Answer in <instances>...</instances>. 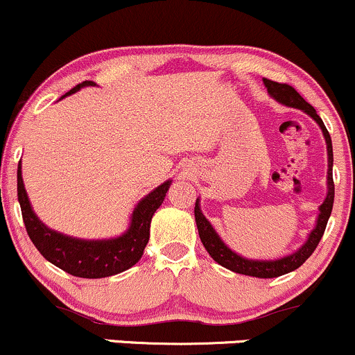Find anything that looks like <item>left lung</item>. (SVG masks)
Returning a JSON list of instances; mask_svg holds the SVG:
<instances>
[{
    "label": "left lung",
    "instance_id": "obj_1",
    "mask_svg": "<svg viewBox=\"0 0 355 355\" xmlns=\"http://www.w3.org/2000/svg\"><path fill=\"white\" fill-rule=\"evenodd\" d=\"M264 85L268 87V93L272 96L276 101L286 104V106L289 107H297V110H302L304 112H307V114H309L311 118L319 124L324 132V137H326L327 156H329L327 198L326 201L322 202V206L319 207L320 214L318 218L315 229L309 234V239L306 241V244H304L297 252L291 254V256H286L277 261H251V259H244V257L237 256L236 252H232L231 249H229L227 245L219 239V236L216 234V231L212 229L209 220L202 216L201 207H199V199L196 201L194 216H196V224H198L199 237H201V243L204 248H206V251L209 252V256L218 262V264H220L223 268H226L229 270H232V272L244 274V276L269 279V277H279L282 276V274H287L291 272V270L301 268L304 262L309 259L311 254L315 251V248L319 245V241L322 239L324 231H326V226H327V220L331 218L332 206H334V179H332V162H334V154H332L331 135H329L326 126H324L322 119L319 118V114L315 112L314 107H312L293 86L286 85V83L270 81L268 78H264Z\"/></svg>",
    "mask_w": 355,
    "mask_h": 355
}]
</instances>
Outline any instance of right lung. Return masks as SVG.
Segmentation results:
<instances>
[{"label":"right lung","mask_w":355,"mask_h":355,"mask_svg":"<svg viewBox=\"0 0 355 355\" xmlns=\"http://www.w3.org/2000/svg\"><path fill=\"white\" fill-rule=\"evenodd\" d=\"M83 86H93V81H83L64 96L76 93ZM169 186L171 181H166L144 199H141L136 209L132 211L131 226L123 236L107 241H83L51 231L37 219L31 209L23 178H21V162L18 164V201L29 239L46 261L66 270L71 276L85 279L114 276L132 268L141 259L149 241L153 214L164 201Z\"/></svg>","instance_id":"add662e5"}]
</instances>
